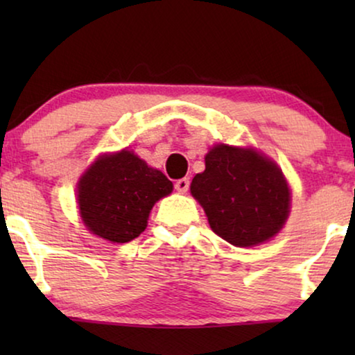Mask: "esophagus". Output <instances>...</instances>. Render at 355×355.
Instances as JSON below:
<instances>
[{"mask_svg":"<svg viewBox=\"0 0 355 355\" xmlns=\"http://www.w3.org/2000/svg\"><path fill=\"white\" fill-rule=\"evenodd\" d=\"M189 186H191V181H189V178L179 179V181H176V184H174L176 191L181 192V193H186L189 191Z\"/></svg>","mask_w":355,"mask_h":355,"instance_id":"34e87169","label":"esophagus"}]
</instances>
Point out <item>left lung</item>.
<instances>
[{"instance_id":"obj_1","label":"left lung","mask_w":355,"mask_h":355,"mask_svg":"<svg viewBox=\"0 0 355 355\" xmlns=\"http://www.w3.org/2000/svg\"><path fill=\"white\" fill-rule=\"evenodd\" d=\"M213 232L237 247L268 241L289 215V189L283 173L254 150L216 145L205 171L191 184Z\"/></svg>"}]
</instances>
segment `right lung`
I'll return each mask as SVG.
<instances>
[{
    "label": "right lung",
    "instance_id": "1",
    "mask_svg": "<svg viewBox=\"0 0 355 355\" xmlns=\"http://www.w3.org/2000/svg\"><path fill=\"white\" fill-rule=\"evenodd\" d=\"M171 191L173 182L162 171L123 150L92 164L80 179L77 200L89 231L124 244L145 231L155 202Z\"/></svg>",
    "mask_w": 355,
    "mask_h": 355
}]
</instances>
